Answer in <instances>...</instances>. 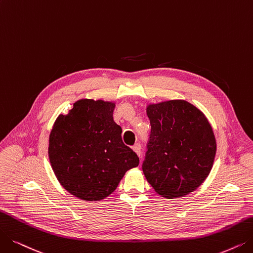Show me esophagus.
<instances>
[{
	"instance_id": "34e87169",
	"label": "esophagus",
	"mask_w": 253,
	"mask_h": 253,
	"mask_svg": "<svg viewBox=\"0 0 253 253\" xmlns=\"http://www.w3.org/2000/svg\"><path fill=\"white\" fill-rule=\"evenodd\" d=\"M133 150L140 157V155H141V145H140V143H136V144L133 146Z\"/></svg>"
}]
</instances>
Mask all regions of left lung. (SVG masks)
I'll list each match as a JSON object with an SVG mask.
<instances>
[{"mask_svg": "<svg viewBox=\"0 0 253 253\" xmlns=\"http://www.w3.org/2000/svg\"><path fill=\"white\" fill-rule=\"evenodd\" d=\"M150 135L143 173L158 194L185 196L208 177L216 155V140L205 114L181 99L147 106Z\"/></svg>", "mask_w": 253, "mask_h": 253, "instance_id": "obj_1", "label": "left lung"}]
</instances>
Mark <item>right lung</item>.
<instances>
[{
	"label": "right lung",
	"instance_id": "right-lung-1",
	"mask_svg": "<svg viewBox=\"0 0 253 253\" xmlns=\"http://www.w3.org/2000/svg\"><path fill=\"white\" fill-rule=\"evenodd\" d=\"M114 108L112 102L80 99L68 114L58 116L50 130L48 158L54 173L80 199L106 198L126 171L139 165L135 151L123 142Z\"/></svg>",
	"mask_w": 253,
	"mask_h": 253
}]
</instances>
